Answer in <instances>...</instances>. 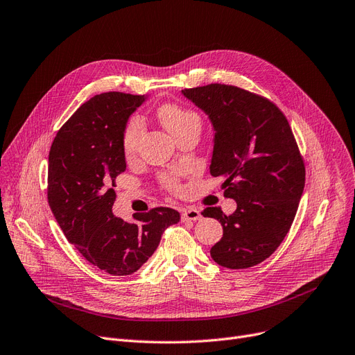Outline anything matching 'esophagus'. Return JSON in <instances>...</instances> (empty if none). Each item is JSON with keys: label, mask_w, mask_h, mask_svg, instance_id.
I'll return each instance as SVG.
<instances>
[{"label": "esophagus", "mask_w": 355, "mask_h": 355, "mask_svg": "<svg viewBox=\"0 0 355 355\" xmlns=\"http://www.w3.org/2000/svg\"><path fill=\"white\" fill-rule=\"evenodd\" d=\"M200 218V211H198L196 208H189L182 212V221H198Z\"/></svg>", "instance_id": "34e87169"}]
</instances>
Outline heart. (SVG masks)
Wrapping results in <instances>:
<instances>
[{
	"instance_id": "b5f03b06",
	"label": "heart",
	"mask_w": 355,
	"mask_h": 355,
	"mask_svg": "<svg viewBox=\"0 0 355 355\" xmlns=\"http://www.w3.org/2000/svg\"><path fill=\"white\" fill-rule=\"evenodd\" d=\"M159 118L163 125L171 134H178L180 130L187 128L191 124L200 123L199 115L188 108H183L178 104H166L159 110ZM144 132V123L140 116H132L127 123L124 136H123V148L127 157H134L137 153L141 137ZM164 183L168 189L175 192L179 191L175 178H164Z\"/></svg>"
}]
</instances>
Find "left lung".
<instances>
[{
  "mask_svg": "<svg viewBox=\"0 0 355 355\" xmlns=\"http://www.w3.org/2000/svg\"><path fill=\"white\" fill-rule=\"evenodd\" d=\"M214 127L212 176H223L224 196L237 202L225 215L205 208L218 219L223 239L211 248L215 263L248 268L273 254L289 232L305 188V163L284 114L264 96L234 85L183 89Z\"/></svg>",
  "mask_w": 355,
  "mask_h": 355,
  "instance_id": "obj_1",
  "label": "left lung"
}]
</instances>
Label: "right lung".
Here are the masks:
<instances>
[{"mask_svg": "<svg viewBox=\"0 0 355 355\" xmlns=\"http://www.w3.org/2000/svg\"><path fill=\"white\" fill-rule=\"evenodd\" d=\"M144 95L105 92L82 104L58 131L49 153L47 200L67 241L108 275H131L153 256L167 227L180 215L157 207L134 214V223L112 214L115 178L125 171L123 136Z\"/></svg>", "mask_w": 355, "mask_h": 355, "instance_id": "obj_1", "label": "right lung"}]
</instances>
